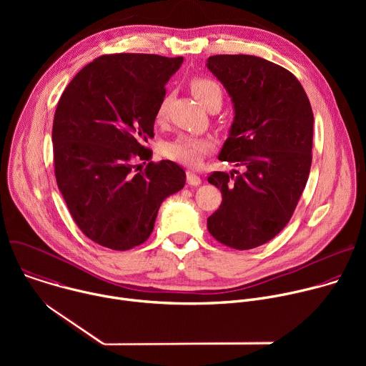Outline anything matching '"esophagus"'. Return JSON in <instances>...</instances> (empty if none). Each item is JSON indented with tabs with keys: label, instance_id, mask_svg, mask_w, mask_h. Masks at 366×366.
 <instances>
[{
	"label": "esophagus",
	"instance_id": "34e87169",
	"mask_svg": "<svg viewBox=\"0 0 366 366\" xmlns=\"http://www.w3.org/2000/svg\"><path fill=\"white\" fill-rule=\"evenodd\" d=\"M187 182L191 185V187H198L201 184V178L192 172V171H188L187 172Z\"/></svg>",
	"mask_w": 366,
	"mask_h": 366
}]
</instances>
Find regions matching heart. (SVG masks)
<instances>
[{"mask_svg":"<svg viewBox=\"0 0 366 366\" xmlns=\"http://www.w3.org/2000/svg\"><path fill=\"white\" fill-rule=\"evenodd\" d=\"M192 94L195 98L207 106L208 101L213 98H219L222 101V89L220 86L210 81V79H195L191 85ZM167 112V99H162L158 107V119H162ZM213 147V143L210 139L205 137H197L189 134H181L175 140L165 144L164 152L169 159L187 165V167H197L207 152H210Z\"/></svg>","mask_w":366,"mask_h":366,"instance_id":"b5f03b06","label":"heart"}]
</instances>
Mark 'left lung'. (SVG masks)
Masks as SVG:
<instances>
[{
    "instance_id": "left-lung-1",
    "label": "left lung",
    "mask_w": 366,
    "mask_h": 366,
    "mask_svg": "<svg viewBox=\"0 0 366 366\" xmlns=\"http://www.w3.org/2000/svg\"><path fill=\"white\" fill-rule=\"evenodd\" d=\"M207 68L234 112L219 159L243 168L208 177L223 201L207 227L229 247L253 249L274 239L295 210L310 174L315 117L300 81L280 65L252 55H216Z\"/></svg>"
}]
</instances>
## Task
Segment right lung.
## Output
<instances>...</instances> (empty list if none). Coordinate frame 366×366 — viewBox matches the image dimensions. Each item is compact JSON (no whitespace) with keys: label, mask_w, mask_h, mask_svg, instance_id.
<instances>
[{"label":"right lung","mask_w":366,"mask_h":366,"mask_svg":"<svg viewBox=\"0 0 366 366\" xmlns=\"http://www.w3.org/2000/svg\"><path fill=\"white\" fill-rule=\"evenodd\" d=\"M184 58L104 55L84 66L64 91L54 120L55 175L81 232L113 250L142 244L161 204L185 185L172 161L149 162L165 85ZM146 164V162H144Z\"/></svg>","instance_id":"add662e5"}]
</instances>
